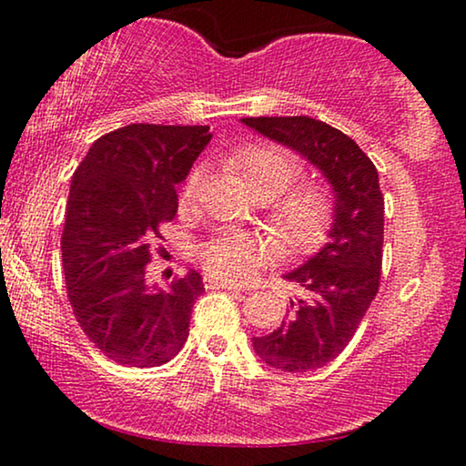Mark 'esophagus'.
Returning a JSON list of instances; mask_svg holds the SVG:
<instances>
[{"label":"esophagus","mask_w":466,"mask_h":466,"mask_svg":"<svg viewBox=\"0 0 466 466\" xmlns=\"http://www.w3.org/2000/svg\"><path fill=\"white\" fill-rule=\"evenodd\" d=\"M206 282V289H225V290H239V286H235L231 282H225V279H218V278H206L203 279Z\"/></svg>","instance_id":"1"}]
</instances>
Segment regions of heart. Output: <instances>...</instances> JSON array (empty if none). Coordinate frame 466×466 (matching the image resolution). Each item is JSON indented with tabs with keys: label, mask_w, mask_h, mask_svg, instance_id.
Masks as SVG:
<instances>
[{
	"label": "heart",
	"mask_w": 466,
	"mask_h": 466,
	"mask_svg": "<svg viewBox=\"0 0 466 466\" xmlns=\"http://www.w3.org/2000/svg\"><path fill=\"white\" fill-rule=\"evenodd\" d=\"M228 163L250 193H263L269 199L289 188L299 176V163L295 158L269 144L248 146L233 155ZM197 180L199 171H193L184 188V197L195 193ZM330 209L333 208L327 190L318 184H301L287 190L282 198L271 203L267 212V228L273 244L282 252H303L318 246L327 235ZM263 244L254 235L227 233L203 246L201 258L212 276L238 282L250 276L263 258Z\"/></svg>",
	"instance_id": "obj_1"
}]
</instances>
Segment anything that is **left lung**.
<instances>
[{"instance_id":"left-lung-1","label":"left lung","mask_w":466,"mask_h":466,"mask_svg":"<svg viewBox=\"0 0 466 466\" xmlns=\"http://www.w3.org/2000/svg\"><path fill=\"white\" fill-rule=\"evenodd\" d=\"M252 131L297 152L333 190L327 244L289 273L303 295L269 335L252 337L260 360L286 373L320 369L339 356L378 295L384 197L378 169L346 133L309 116L241 118Z\"/></svg>"}]
</instances>
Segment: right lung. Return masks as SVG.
<instances>
[{
    "mask_svg": "<svg viewBox=\"0 0 466 466\" xmlns=\"http://www.w3.org/2000/svg\"><path fill=\"white\" fill-rule=\"evenodd\" d=\"M212 139L209 127L127 125L88 148L72 176L61 250L74 316L99 352L125 367H158L188 337L203 278L148 282L150 241L177 212L176 184Z\"/></svg>",
    "mask_w": 466,
    "mask_h": 466,
    "instance_id": "1",
    "label": "right lung"
}]
</instances>
